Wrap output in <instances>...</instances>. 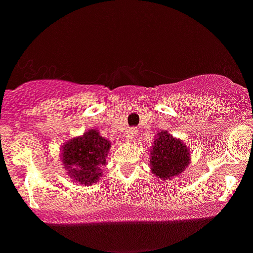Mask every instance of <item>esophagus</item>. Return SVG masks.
I'll return each instance as SVG.
<instances>
[{
    "label": "esophagus",
    "instance_id": "esophagus-1",
    "mask_svg": "<svg viewBox=\"0 0 253 253\" xmlns=\"http://www.w3.org/2000/svg\"><path fill=\"white\" fill-rule=\"evenodd\" d=\"M136 134H138V133H136V128H129L126 133L127 139H129V140H133V139H135Z\"/></svg>",
    "mask_w": 253,
    "mask_h": 253
}]
</instances>
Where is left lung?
Here are the masks:
<instances>
[{
  "mask_svg": "<svg viewBox=\"0 0 253 253\" xmlns=\"http://www.w3.org/2000/svg\"><path fill=\"white\" fill-rule=\"evenodd\" d=\"M190 163V155L182 140L171 136L167 130L158 133L152 146L150 168L161 179L178 176Z\"/></svg>",
  "mask_w": 253,
  "mask_h": 253,
  "instance_id": "8db88e82",
  "label": "left lung"
}]
</instances>
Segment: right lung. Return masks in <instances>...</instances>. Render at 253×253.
<instances>
[{
	"instance_id": "1",
	"label": "right lung",
	"mask_w": 253,
	"mask_h": 253,
	"mask_svg": "<svg viewBox=\"0 0 253 253\" xmlns=\"http://www.w3.org/2000/svg\"><path fill=\"white\" fill-rule=\"evenodd\" d=\"M110 141L100 135L96 129H90L82 136L71 139L63 146L64 169L75 182L91 184L102 176L106 156Z\"/></svg>"
}]
</instances>
